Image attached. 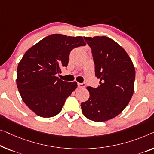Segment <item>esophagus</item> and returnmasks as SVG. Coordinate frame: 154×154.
Returning <instances> with one entry per match:
<instances>
[{"mask_svg":"<svg viewBox=\"0 0 154 154\" xmlns=\"http://www.w3.org/2000/svg\"><path fill=\"white\" fill-rule=\"evenodd\" d=\"M77 86H78V88H84L85 86H86V84H85L84 83H78Z\"/></svg>","mask_w":154,"mask_h":154,"instance_id":"obj_1","label":"esophagus"}]
</instances>
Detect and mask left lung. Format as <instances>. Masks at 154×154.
<instances>
[{
	"label": "left lung",
	"instance_id": "left-lung-1",
	"mask_svg": "<svg viewBox=\"0 0 154 154\" xmlns=\"http://www.w3.org/2000/svg\"><path fill=\"white\" fill-rule=\"evenodd\" d=\"M92 50L97 88L87 87L90 97L81 104L84 116L95 122H105L122 112L134 91L136 71L124 48L106 36L84 37Z\"/></svg>",
	"mask_w": 154,
	"mask_h": 154
}]
</instances>
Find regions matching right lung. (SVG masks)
I'll list each match as a JSON object with an SVG mask.
<instances>
[{
    "label": "right lung",
    "instance_id": "1",
    "mask_svg": "<svg viewBox=\"0 0 154 154\" xmlns=\"http://www.w3.org/2000/svg\"><path fill=\"white\" fill-rule=\"evenodd\" d=\"M86 44L82 36L54 34L24 54L18 65L17 85L23 101L36 115L51 118L60 113L77 83L62 81L56 75L67 67L71 50Z\"/></svg>",
    "mask_w": 154,
    "mask_h": 154
}]
</instances>
